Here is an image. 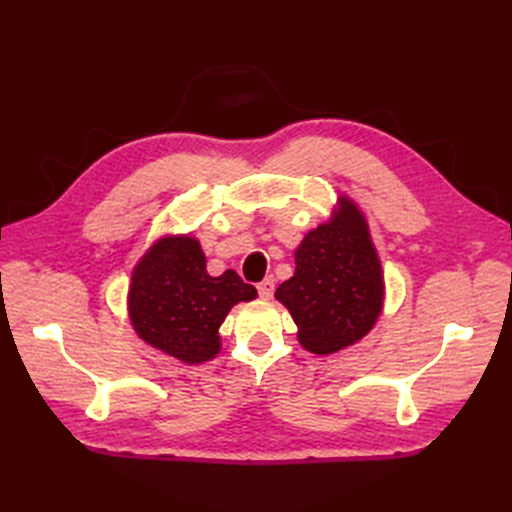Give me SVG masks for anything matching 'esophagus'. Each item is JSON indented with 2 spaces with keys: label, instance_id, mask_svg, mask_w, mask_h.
<instances>
[{
  "label": "esophagus",
  "instance_id": "34e87169",
  "mask_svg": "<svg viewBox=\"0 0 512 512\" xmlns=\"http://www.w3.org/2000/svg\"><path fill=\"white\" fill-rule=\"evenodd\" d=\"M273 290H275L273 277H267V280H262V282L258 284V294H260L262 299H271V297H273Z\"/></svg>",
  "mask_w": 512,
  "mask_h": 512
}]
</instances>
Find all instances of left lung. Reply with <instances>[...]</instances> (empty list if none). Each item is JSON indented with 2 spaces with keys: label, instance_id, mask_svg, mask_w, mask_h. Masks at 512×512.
I'll list each match as a JSON object with an SVG mask.
<instances>
[{
  "label": "left lung",
  "instance_id": "obj_1",
  "mask_svg": "<svg viewBox=\"0 0 512 512\" xmlns=\"http://www.w3.org/2000/svg\"><path fill=\"white\" fill-rule=\"evenodd\" d=\"M384 271L359 205L346 194L327 222L294 250V273L275 290L297 324L299 344L314 354L344 350L376 327L384 309Z\"/></svg>",
  "mask_w": 512,
  "mask_h": 512
}]
</instances>
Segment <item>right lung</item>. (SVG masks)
Returning a JSON list of instances; mask_svg holds the SVG:
<instances>
[{
    "label": "right lung",
    "instance_id": "1",
    "mask_svg": "<svg viewBox=\"0 0 512 512\" xmlns=\"http://www.w3.org/2000/svg\"><path fill=\"white\" fill-rule=\"evenodd\" d=\"M256 297V288L237 271L207 273L205 252L192 232L162 235L132 269L128 318L153 350L183 365H200L220 354V327L230 309Z\"/></svg>",
    "mask_w": 512,
    "mask_h": 512
}]
</instances>
